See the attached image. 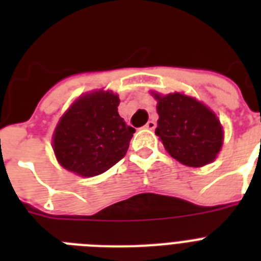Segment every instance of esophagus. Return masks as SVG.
I'll return each mask as SVG.
<instances>
[{"label": "esophagus", "instance_id": "34e87169", "mask_svg": "<svg viewBox=\"0 0 261 261\" xmlns=\"http://www.w3.org/2000/svg\"><path fill=\"white\" fill-rule=\"evenodd\" d=\"M145 128H146V130H154V128H155V122H154V120H149V122H147L146 124H145Z\"/></svg>", "mask_w": 261, "mask_h": 261}]
</instances>
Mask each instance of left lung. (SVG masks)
<instances>
[{"instance_id": "left-lung-1", "label": "left lung", "mask_w": 261, "mask_h": 261, "mask_svg": "<svg viewBox=\"0 0 261 261\" xmlns=\"http://www.w3.org/2000/svg\"><path fill=\"white\" fill-rule=\"evenodd\" d=\"M153 96L160 116L155 135L165 150L187 167L200 168L214 161L223 142L217 115L196 98L177 92Z\"/></svg>"}]
</instances>
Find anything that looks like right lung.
<instances>
[{
  "mask_svg": "<svg viewBox=\"0 0 261 261\" xmlns=\"http://www.w3.org/2000/svg\"><path fill=\"white\" fill-rule=\"evenodd\" d=\"M118 94L96 90L79 97L63 114L53 149L65 169L83 177L104 173L126 155L135 130L118 114Z\"/></svg>",
  "mask_w": 261,
  "mask_h": 261,
  "instance_id": "obj_1",
  "label": "right lung"
}]
</instances>
